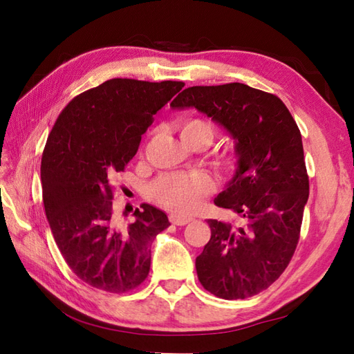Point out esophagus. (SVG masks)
<instances>
[{
	"instance_id": "34e87169",
	"label": "esophagus",
	"mask_w": 354,
	"mask_h": 354,
	"mask_svg": "<svg viewBox=\"0 0 354 354\" xmlns=\"http://www.w3.org/2000/svg\"><path fill=\"white\" fill-rule=\"evenodd\" d=\"M169 221L173 223V224H176V226H186V224H189L192 221V218H189V217H180V216H177V214H171Z\"/></svg>"
}]
</instances>
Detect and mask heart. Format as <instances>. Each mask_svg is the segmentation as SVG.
Segmentation results:
<instances>
[{
  "mask_svg": "<svg viewBox=\"0 0 354 354\" xmlns=\"http://www.w3.org/2000/svg\"><path fill=\"white\" fill-rule=\"evenodd\" d=\"M176 128L186 145L202 140L209 146L216 137V128L201 118H186L177 122ZM220 159L223 164L230 165L236 160V153L226 151L220 155ZM212 190V178L202 171L162 174L149 186V194L156 203L178 214H190L199 209L203 199L211 195Z\"/></svg>",
  "mask_w": 354,
  "mask_h": 354,
  "instance_id": "1",
  "label": "heart"
}]
</instances>
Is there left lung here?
Masks as SVG:
<instances>
[{
  "label": "left lung",
  "instance_id": "left-lung-1",
  "mask_svg": "<svg viewBox=\"0 0 354 354\" xmlns=\"http://www.w3.org/2000/svg\"><path fill=\"white\" fill-rule=\"evenodd\" d=\"M171 106L196 108L238 140L236 174L214 201L234 221L208 220L198 279L224 299L260 294L285 272L301 232L308 174L298 125L276 94L241 82L189 87Z\"/></svg>",
  "mask_w": 354,
  "mask_h": 354
}]
</instances>
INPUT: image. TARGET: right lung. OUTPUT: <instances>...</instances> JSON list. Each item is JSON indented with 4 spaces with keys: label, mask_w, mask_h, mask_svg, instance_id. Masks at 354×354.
<instances>
[{
    "label": "right lung",
    "mask_w": 354,
    "mask_h": 354,
    "mask_svg": "<svg viewBox=\"0 0 354 354\" xmlns=\"http://www.w3.org/2000/svg\"><path fill=\"white\" fill-rule=\"evenodd\" d=\"M183 87V81L109 80L73 97L47 138L41 183L53 238L69 269L100 291L140 286L151 245L169 226L165 212L143 203L122 227L113 216L112 177L124 173L153 115Z\"/></svg>",
    "instance_id": "add662e5"
}]
</instances>
